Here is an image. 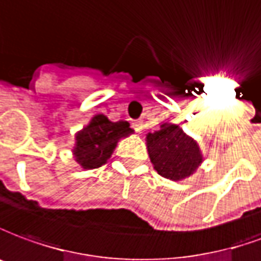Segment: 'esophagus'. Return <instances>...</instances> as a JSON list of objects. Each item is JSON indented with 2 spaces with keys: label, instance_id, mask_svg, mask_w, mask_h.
Masks as SVG:
<instances>
[{
  "label": "esophagus",
  "instance_id": "esophagus-1",
  "mask_svg": "<svg viewBox=\"0 0 261 261\" xmlns=\"http://www.w3.org/2000/svg\"><path fill=\"white\" fill-rule=\"evenodd\" d=\"M132 127H134L136 132H140L143 129V121L142 119H138V121L132 122Z\"/></svg>",
  "mask_w": 261,
  "mask_h": 261
}]
</instances>
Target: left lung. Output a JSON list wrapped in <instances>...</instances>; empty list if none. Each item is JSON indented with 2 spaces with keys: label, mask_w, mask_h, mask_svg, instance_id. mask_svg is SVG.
<instances>
[{
  "label": "left lung",
  "mask_w": 261,
  "mask_h": 261,
  "mask_svg": "<svg viewBox=\"0 0 261 261\" xmlns=\"http://www.w3.org/2000/svg\"><path fill=\"white\" fill-rule=\"evenodd\" d=\"M146 147L154 170L171 181L188 178L204 162L198 142L175 123L164 122L159 130L149 132Z\"/></svg>",
  "instance_id": "8db88e82"
}]
</instances>
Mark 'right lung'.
I'll list each match as a JSON object with an SVG mask.
<instances>
[{"instance_id": "obj_1", "label": "right lung", "mask_w": 261, "mask_h": 261, "mask_svg": "<svg viewBox=\"0 0 261 261\" xmlns=\"http://www.w3.org/2000/svg\"><path fill=\"white\" fill-rule=\"evenodd\" d=\"M132 134L134 129L127 121L112 122L108 116L97 114L75 134L73 157L81 169H98L110 160L118 142Z\"/></svg>"}]
</instances>
